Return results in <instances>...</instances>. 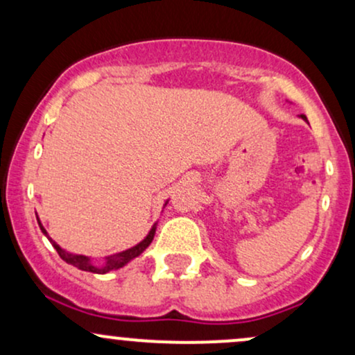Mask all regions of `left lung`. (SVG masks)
<instances>
[{"label":"left lung","instance_id":"1","mask_svg":"<svg viewBox=\"0 0 355 355\" xmlns=\"http://www.w3.org/2000/svg\"><path fill=\"white\" fill-rule=\"evenodd\" d=\"M302 118H304V120H307V118H305V116H304V115H302Z\"/></svg>","mask_w":355,"mask_h":355}]
</instances>
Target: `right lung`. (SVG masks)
I'll list each match as a JSON object with an SVG mask.
<instances>
[{"instance_id": "obj_1", "label": "right lung", "mask_w": 355, "mask_h": 355, "mask_svg": "<svg viewBox=\"0 0 355 355\" xmlns=\"http://www.w3.org/2000/svg\"><path fill=\"white\" fill-rule=\"evenodd\" d=\"M38 218V217H36ZM38 225L40 229H42V232L44 235L48 237V232L44 230V227L42 225V222L38 220ZM155 230H157V223L152 227V230L148 232V235L141 240L140 243H137L135 247L128 248V250H123V252H118V254H113L107 257V259L103 260V263H95L93 262L89 257H85V255H75V254H70V252H67L64 248H61L58 243L55 242L51 237H48V240L51 242V245L56 248V252H58V255L61 257V259L64 260L67 263H70V266L73 267H78L80 270H85V272H93V274H107V272H112V270H118V268H121L123 266H126V263L130 262V260H133L135 257H138L141 254V252L145 250L146 247L152 243V240L155 237Z\"/></svg>"}]
</instances>
